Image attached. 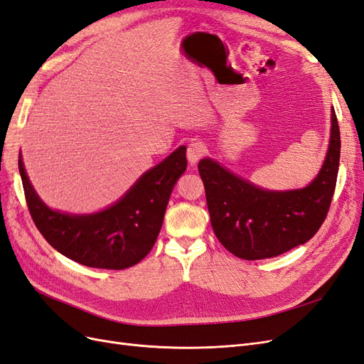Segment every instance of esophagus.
Masks as SVG:
<instances>
[{
  "label": "esophagus",
  "instance_id": "obj_1",
  "mask_svg": "<svg viewBox=\"0 0 364 364\" xmlns=\"http://www.w3.org/2000/svg\"><path fill=\"white\" fill-rule=\"evenodd\" d=\"M205 153H206V147H205L203 142L194 141L188 146V150H186V156H188V161L191 164H197L203 158Z\"/></svg>",
  "mask_w": 364,
  "mask_h": 364
}]
</instances>
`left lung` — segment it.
Here are the masks:
<instances>
[{
  "label": "left lung",
  "mask_w": 364,
  "mask_h": 364,
  "mask_svg": "<svg viewBox=\"0 0 364 364\" xmlns=\"http://www.w3.org/2000/svg\"><path fill=\"white\" fill-rule=\"evenodd\" d=\"M340 161V130L331 109V139L323 167L302 190L267 191L211 159L199 162L214 234L243 259L278 257L313 238L331 205Z\"/></svg>",
  "instance_id": "8db88e82"
}]
</instances>
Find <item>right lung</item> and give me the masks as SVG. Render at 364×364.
I'll return each mask as SVG.
<instances>
[{"label":"right lung","instance_id":"add662e5","mask_svg":"<svg viewBox=\"0 0 364 364\" xmlns=\"http://www.w3.org/2000/svg\"><path fill=\"white\" fill-rule=\"evenodd\" d=\"M185 153L183 146L173 151L142 174L123 199L91 215L53 211L33 190L21 156L18 167L30 215L54 249L87 267L123 270L155 246L173 186L186 170Z\"/></svg>","mask_w":364,"mask_h":364}]
</instances>
